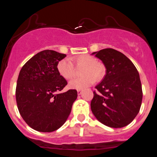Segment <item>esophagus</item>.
<instances>
[{
	"label": "esophagus",
	"instance_id": "34e87169",
	"mask_svg": "<svg viewBox=\"0 0 157 157\" xmlns=\"http://www.w3.org/2000/svg\"><path fill=\"white\" fill-rule=\"evenodd\" d=\"M81 94H82V91L81 90H77V94L80 95Z\"/></svg>",
	"mask_w": 157,
	"mask_h": 157
}]
</instances>
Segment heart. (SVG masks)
<instances>
[{"label":"heart","mask_w":157,"mask_h":157,"mask_svg":"<svg viewBox=\"0 0 157 157\" xmlns=\"http://www.w3.org/2000/svg\"><path fill=\"white\" fill-rule=\"evenodd\" d=\"M74 63L78 67H82L80 75L82 77L75 78L68 83L71 89L82 90L91 86L96 80H100L105 75V67L102 63L97 62L92 56L81 55L73 59ZM57 72L65 80H69L74 75V66L68 59H63L57 65Z\"/></svg>","instance_id":"obj_1"}]
</instances>
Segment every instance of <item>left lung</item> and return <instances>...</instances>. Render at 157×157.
<instances>
[{"label":"left lung","instance_id":"obj_1","mask_svg":"<svg viewBox=\"0 0 157 157\" xmlns=\"http://www.w3.org/2000/svg\"><path fill=\"white\" fill-rule=\"evenodd\" d=\"M106 68L101 82L96 86L91 102L93 114L101 123L118 128L136 117L142 100L137 69L125 55L113 48L93 52Z\"/></svg>","mask_w":157,"mask_h":157}]
</instances>
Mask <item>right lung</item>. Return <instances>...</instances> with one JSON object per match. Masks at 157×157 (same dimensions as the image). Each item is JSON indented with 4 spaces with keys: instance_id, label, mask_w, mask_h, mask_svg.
Returning <instances> with one entry per match:
<instances>
[{
    "instance_id": "add662e5",
    "label": "right lung",
    "mask_w": 157,
    "mask_h": 157,
    "mask_svg": "<svg viewBox=\"0 0 157 157\" xmlns=\"http://www.w3.org/2000/svg\"><path fill=\"white\" fill-rule=\"evenodd\" d=\"M66 57L53 50L40 52L19 73L15 93L19 112L32 128L40 132L60 128L77 97L75 89L60 93L67 81L57 72V65Z\"/></svg>"
}]
</instances>
